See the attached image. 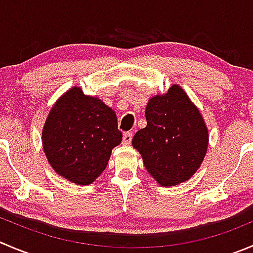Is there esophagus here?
I'll return each mask as SVG.
<instances>
[{"label": "esophagus", "mask_w": 253, "mask_h": 253, "mask_svg": "<svg viewBox=\"0 0 253 253\" xmlns=\"http://www.w3.org/2000/svg\"><path fill=\"white\" fill-rule=\"evenodd\" d=\"M131 142H132V132H125L124 138H122V143L131 144Z\"/></svg>", "instance_id": "obj_1"}]
</instances>
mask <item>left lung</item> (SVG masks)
Masks as SVG:
<instances>
[{"instance_id":"8db88e82","label":"left lung","mask_w":253,"mask_h":253,"mask_svg":"<svg viewBox=\"0 0 253 253\" xmlns=\"http://www.w3.org/2000/svg\"><path fill=\"white\" fill-rule=\"evenodd\" d=\"M147 126L132 138L144 167L161 185L173 186L197 171L207 153L209 134L202 115L178 85L152 97Z\"/></svg>"}]
</instances>
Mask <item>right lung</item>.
Here are the masks:
<instances>
[{
    "instance_id": "1",
    "label": "right lung",
    "mask_w": 253,
    "mask_h": 253,
    "mask_svg": "<svg viewBox=\"0 0 253 253\" xmlns=\"http://www.w3.org/2000/svg\"><path fill=\"white\" fill-rule=\"evenodd\" d=\"M42 139L54 170L73 183L87 185L105 170L122 133L114 110L73 87L53 106Z\"/></svg>"
}]
</instances>
